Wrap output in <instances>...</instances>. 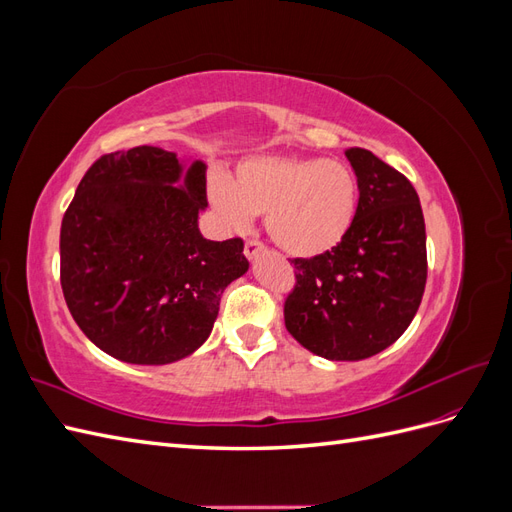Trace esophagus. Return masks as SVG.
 I'll list each match as a JSON object with an SVG mask.
<instances>
[{"label": "esophagus", "mask_w": 512, "mask_h": 512, "mask_svg": "<svg viewBox=\"0 0 512 512\" xmlns=\"http://www.w3.org/2000/svg\"><path fill=\"white\" fill-rule=\"evenodd\" d=\"M243 252H245L247 258L254 260L260 252H265V245H262L258 239H247V241H245V247H243Z\"/></svg>", "instance_id": "34e87169"}]
</instances>
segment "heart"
I'll use <instances>...</instances> for the list:
<instances>
[{
    "label": "heart",
    "mask_w": 512,
    "mask_h": 512,
    "mask_svg": "<svg viewBox=\"0 0 512 512\" xmlns=\"http://www.w3.org/2000/svg\"><path fill=\"white\" fill-rule=\"evenodd\" d=\"M209 200L226 226L245 230L252 213H265L271 239L299 258L327 254L346 237L359 181L339 160L316 156H252L235 177H213Z\"/></svg>",
    "instance_id": "b5f03b06"
}]
</instances>
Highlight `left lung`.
I'll return each mask as SVG.
<instances>
[{
	"label": "left lung",
	"mask_w": 512,
	"mask_h": 512,
	"mask_svg": "<svg viewBox=\"0 0 512 512\" xmlns=\"http://www.w3.org/2000/svg\"><path fill=\"white\" fill-rule=\"evenodd\" d=\"M359 207L346 237L314 258H292L284 322L297 342L329 361H361L401 337L427 282L423 209L412 183L374 153L346 149Z\"/></svg>",
	"instance_id": "obj_1"
}]
</instances>
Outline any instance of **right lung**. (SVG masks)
Segmentation results:
<instances>
[{
	"label": "right lung",
	"instance_id": "add662e5",
	"mask_svg": "<svg viewBox=\"0 0 512 512\" xmlns=\"http://www.w3.org/2000/svg\"><path fill=\"white\" fill-rule=\"evenodd\" d=\"M207 166L134 147L89 166L61 220V290L74 322L106 354L166 365L205 344L224 288L250 262L239 237L209 241Z\"/></svg>",
	"mask_w": 512,
	"mask_h": 512
}]
</instances>
